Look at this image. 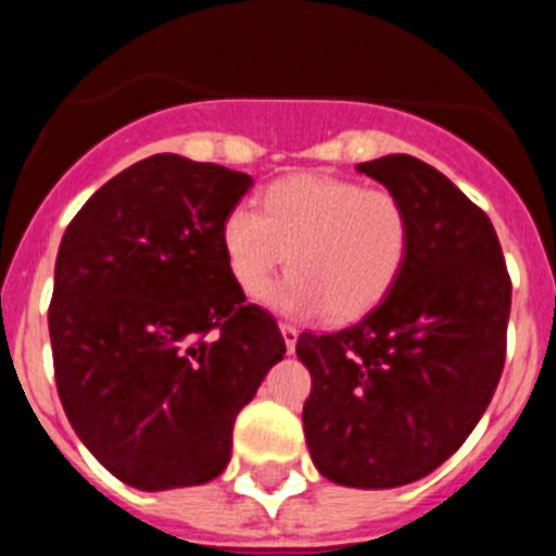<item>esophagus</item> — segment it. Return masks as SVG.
Masks as SVG:
<instances>
[{
    "mask_svg": "<svg viewBox=\"0 0 556 556\" xmlns=\"http://www.w3.org/2000/svg\"><path fill=\"white\" fill-rule=\"evenodd\" d=\"M281 337L283 342H287V351L292 353L294 345H298V328L289 326V323H281Z\"/></svg>",
    "mask_w": 556,
    "mask_h": 556,
    "instance_id": "obj_1",
    "label": "esophagus"
}]
</instances>
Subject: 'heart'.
Returning a JSON list of instances; mask_svg holds the SVG:
<instances>
[{
	"label": "heart",
	"instance_id": "obj_1",
	"mask_svg": "<svg viewBox=\"0 0 556 556\" xmlns=\"http://www.w3.org/2000/svg\"><path fill=\"white\" fill-rule=\"evenodd\" d=\"M409 248L412 214L395 191L312 172L275 180L262 211L233 205L223 223V250L244 294H262L289 255L292 275L267 301L287 314L326 308L339 323L384 301Z\"/></svg>",
	"mask_w": 556,
	"mask_h": 556
}]
</instances>
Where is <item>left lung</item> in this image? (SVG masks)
I'll return each instance as SVG.
<instances>
[{
  "label": "left lung",
  "mask_w": 556,
  "mask_h": 556,
  "mask_svg": "<svg viewBox=\"0 0 556 556\" xmlns=\"http://www.w3.org/2000/svg\"><path fill=\"white\" fill-rule=\"evenodd\" d=\"M409 205L404 273L365 320L303 331L312 372L303 431L326 479L401 488L440 468L488 409L507 358L513 303L493 223L443 172L412 155L358 164Z\"/></svg>",
  "instance_id": "obj_1"
}]
</instances>
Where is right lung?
Listing matches in <instances>:
<instances>
[{
    "label": "right lung",
    "instance_id": "1",
    "mask_svg": "<svg viewBox=\"0 0 556 556\" xmlns=\"http://www.w3.org/2000/svg\"><path fill=\"white\" fill-rule=\"evenodd\" d=\"M253 178L172 152L97 189L63 233L49 303L68 424L139 490L217 479L233 420L287 342L244 303L223 223Z\"/></svg>",
    "mask_w": 556,
    "mask_h": 556
}]
</instances>
